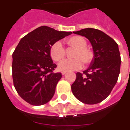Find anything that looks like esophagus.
<instances>
[{
    "label": "esophagus",
    "mask_w": 130,
    "mask_h": 130,
    "mask_svg": "<svg viewBox=\"0 0 130 130\" xmlns=\"http://www.w3.org/2000/svg\"><path fill=\"white\" fill-rule=\"evenodd\" d=\"M66 73V71H63V72H62V75H64V74H65Z\"/></svg>",
    "instance_id": "1"
}]
</instances>
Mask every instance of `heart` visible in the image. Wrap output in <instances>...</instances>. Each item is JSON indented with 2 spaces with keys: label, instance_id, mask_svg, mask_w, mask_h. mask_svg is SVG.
Instances as JSON below:
<instances>
[{
  "label": "heart",
  "instance_id": "obj_1",
  "mask_svg": "<svg viewBox=\"0 0 130 130\" xmlns=\"http://www.w3.org/2000/svg\"><path fill=\"white\" fill-rule=\"evenodd\" d=\"M70 45L76 47L73 54L74 58L64 59L58 65V68L60 71H74L82 68L85 64H90L93 59V53L90 49L87 48V41L81 36H74L67 41ZM50 54L53 60L58 62L62 60L66 54V50L60 41H56L50 47Z\"/></svg>",
  "mask_w": 130,
  "mask_h": 130
}]
</instances>
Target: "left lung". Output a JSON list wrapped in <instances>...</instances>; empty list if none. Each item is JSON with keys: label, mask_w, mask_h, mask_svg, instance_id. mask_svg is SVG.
<instances>
[{"label": "left lung", "mask_w": 130, "mask_h": 130, "mask_svg": "<svg viewBox=\"0 0 130 130\" xmlns=\"http://www.w3.org/2000/svg\"><path fill=\"white\" fill-rule=\"evenodd\" d=\"M73 33L89 39L94 56L87 70L76 74L72 92L85 104H96L109 95L118 81L121 61L118 45L104 32L93 28Z\"/></svg>", "instance_id": "1"}]
</instances>
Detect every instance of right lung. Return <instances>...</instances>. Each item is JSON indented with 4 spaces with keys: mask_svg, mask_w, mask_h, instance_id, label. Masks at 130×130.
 Segmentation results:
<instances>
[{
    "mask_svg": "<svg viewBox=\"0 0 130 130\" xmlns=\"http://www.w3.org/2000/svg\"><path fill=\"white\" fill-rule=\"evenodd\" d=\"M72 32L59 31L41 26L21 39L12 53L13 85L19 96L33 105H42L52 99L62 78L50 54L51 46Z\"/></svg>",
    "mask_w": 130,
    "mask_h": 130,
    "instance_id": "obj_1",
    "label": "right lung"
}]
</instances>
